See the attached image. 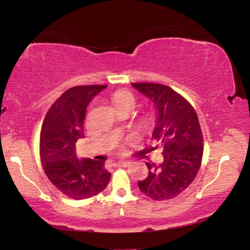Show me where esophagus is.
I'll use <instances>...</instances> for the list:
<instances>
[{
    "label": "esophagus",
    "mask_w": 250,
    "mask_h": 250,
    "mask_svg": "<svg viewBox=\"0 0 250 250\" xmlns=\"http://www.w3.org/2000/svg\"><path fill=\"white\" fill-rule=\"evenodd\" d=\"M129 164V162H126V161H118V162H113L112 166L115 167H126Z\"/></svg>",
    "instance_id": "1"
}]
</instances>
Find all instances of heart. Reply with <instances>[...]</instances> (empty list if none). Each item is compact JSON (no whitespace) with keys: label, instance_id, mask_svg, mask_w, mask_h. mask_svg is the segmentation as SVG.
<instances>
[{"label":"heart","instance_id":"obj_1","mask_svg":"<svg viewBox=\"0 0 250 250\" xmlns=\"http://www.w3.org/2000/svg\"><path fill=\"white\" fill-rule=\"evenodd\" d=\"M112 103L116 105V108L124 107V105H130V107L133 108L135 104V98L132 92L126 90H119L113 94Z\"/></svg>","mask_w":250,"mask_h":250}]
</instances>
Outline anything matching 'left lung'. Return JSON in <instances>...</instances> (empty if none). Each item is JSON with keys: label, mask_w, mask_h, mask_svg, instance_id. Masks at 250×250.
I'll list each match as a JSON object with an SVG mask.
<instances>
[{"label": "left lung", "mask_w": 250, "mask_h": 250, "mask_svg": "<svg viewBox=\"0 0 250 250\" xmlns=\"http://www.w3.org/2000/svg\"><path fill=\"white\" fill-rule=\"evenodd\" d=\"M131 84L154 104L152 138L162 147L164 159L159 166L146 162L149 176L138 182V186L152 200H171L185 191L200 171L204 145L197 115L183 96L166 84Z\"/></svg>", "instance_id": "obj_1"}]
</instances>
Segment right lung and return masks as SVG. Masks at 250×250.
I'll return each instance as SVG.
<instances>
[{"instance_id": "1", "label": "right lung", "mask_w": 250, "mask_h": 250, "mask_svg": "<svg viewBox=\"0 0 250 250\" xmlns=\"http://www.w3.org/2000/svg\"><path fill=\"white\" fill-rule=\"evenodd\" d=\"M107 84L76 86L50 105L42 125L40 156L45 174L58 191L73 200H86L107 188L111 174L104 163L79 161L75 147L83 138L87 105Z\"/></svg>"}]
</instances>
